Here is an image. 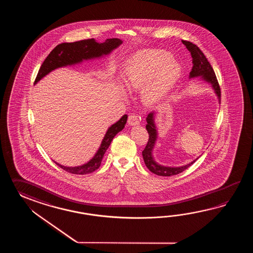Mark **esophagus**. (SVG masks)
Returning <instances> with one entry per match:
<instances>
[{
	"mask_svg": "<svg viewBox=\"0 0 253 253\" xmlns=\"http://www.w3.org/2000/svg\"><path fill=\"white\" fill-rule=\"evenodd\" d=\"M127 123L130 126H137V125H139L138 116L135 115V114H131L128 117V119H127Z\"/></svg>",
	"mask_w": 253,
	"mask_h": 253,
	"instance_id": "1",
	"label": "esophagus"
}]
</instances>
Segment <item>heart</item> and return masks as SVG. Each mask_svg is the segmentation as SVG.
Returning a JSON list of instances; mask_svg holds the SVG:
<instances>
[{
  "label": "heart",
  "mask_w": 253,
  "mask_h": 253,
  "mask_svg": "<svg viewBox=\"0 0 253 253\" xmlns=\"http://www.w3.org/2000/svg\"><path fill=\"white\" fill-rule=\"evenodd\" d=\"M169 54L159 50H143L129 59L123 72L125 86L142 90V99L152 105L165 97L180 75V68L172 63Z\"/></svg>",
  "instance_id": "heart-1"
}]
</instances>
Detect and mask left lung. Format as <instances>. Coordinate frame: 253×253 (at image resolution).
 <instances>
[{
  "instance_id": "1",
  "label": "left lung",
  "mask_w": 253,
  "mask_h": 253,
  "mask_svg": "<svg viewBox=\"0 0 253 253\" xmlns=\"http://www.w3.org/2000/svg\"><path fill=\"white\" fill-rule=\"evenodd\" d=\"M182 42L185 45V47L190 51V53L192 55V58H193L194 66L190 72L189 78L194 79V78L199 77L201 80L209 83L212 87V89L214 90L215 94L218 97V101L220 104V86H219V83L217 81V78L215 76L214 70L211 68L209 61L206 59L205 54L203 53V51L194 43L186 42V41H182ZM155 114H156L155 111H152L147 115V118H146L147 124L145 126V128L149 134V139L147 142V145H145V149L142 152L145 166L150 170L151 172L156 173L157 175H160V176L175 175V174L183 172L185 169H187L198 158H196L195 160L189 163L185 166L179 167H165V166L159 165L157 162H156L154 156H153V150H154V147L156 145L158 134H157V130H156V124H155Z\"/></svg>"
}]
</instances>
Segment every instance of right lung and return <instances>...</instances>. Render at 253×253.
I'll return each mask as SVG.
<instances>
[{
    "mask_svg": "<svg viewBox=\"0 0 253 253\" xmlns=\"http://www.w3.org/2000/svg\"><path fill=\"white\" fill-rule=\"evenodd\" d=\"M122 42H123L119 39H107L104 42H97L94 39H88L75 42L59 44L51 50V52L48 54V57L43 61L34 84H37L43 77L48 75L49 72L56 69L79 64L83 60L99 59L103 56L108 55L115 48L119 47ZM126 120L127 115H124L117 123L108 127L97 153L86 164L80 167H64L55 162L56 165H58L66 172L74 174H86L94 172L100 167L104 155L111 144V141L116 134L124 128Z\"/></svg>",
    "mask_w": 253,
    "mask_h": 253,
    "instance_id": "right-lung-1",
    "label": "right lung"
}]
</instances>
